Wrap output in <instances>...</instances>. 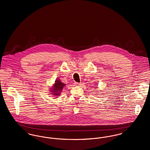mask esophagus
Masks as SVG:
<instances>
[{
	"label": "esophagus",
	"instance_id": "34e87169",
	"mask_svg": "<svg viewBox=\"0 0 150 150\" xmlns=\"http://www.w3.org/2000/svg\"><path fill=\"white\" fill-rule=\"evenodd\" d=\"M74 85L75 86H79L81 84L79 83H78V82H74Z\"/></svg>",
	"mask_w": 150,
	"mask_h": 150
}]
</instances>
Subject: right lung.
I'll use <instances>...</instances> for the list:
<instances>
[{
    "instance_id": "1",
    "label": "right lung",
    "mask_w": 150,
    "mask_h": 150,
    "mask_svg": "<svg viewBox=\"0 0 150 150\" xmlns=\"http://www.w3.org/2000/svg\"><path fill=\"white\" fill-rule=\"evenodd\" d=\"M65 86V85L61 81H60L59 79H57L55 81L54 85H53V86H52L53 88H52L50 90V92L52 93L50 94H53V95L57 96H60L61 91Z\"/></svg>"
}]
</instances>
